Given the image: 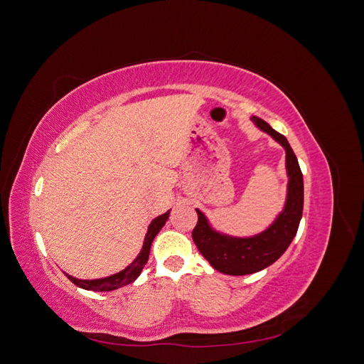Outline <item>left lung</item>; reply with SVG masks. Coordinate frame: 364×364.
<instances>
[{"label": "left lung", "instance_id": "obj_1", "mask_svg": "<svg viewBox=\"0 0 364 364\" xmlns=\"http://www.w3.org/2000/svg\"><path fill=\"white\" fill-rule=\"evenodd\" d=\"M250 121L285 150L287 194L282 209L273 222L261 232L249 237L222 232L213 226L205 213L196 208L199 220L193 230V240L197 249L217 272L232 277L261 272L279 259L296 237L304 209L302 171L287 138L258 117H250Z\"/></svg>", "mask_w": 364, "mask_h": 364}]
</instances>
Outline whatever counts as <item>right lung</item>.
Returning a JSON list of instances; mask_svg holds the SVG:
<instances>
[{"instance_id": "right-lung-1", "label": "right lung", "mask_w": 364, "mask_h": 364, "mask_svg": "<svg viewBox=\"0 0 364 364\" xmlns=\"http://www.w3.org/2000/svg\"><path fill=\"white\" fill-rule=\"evenodd\" d=\"M170 211L171 209H168L167 213H164V214L158 215L156 218L151 220V223L147 228V232H146L144 243H142L141 252L126 269L119 270L114 274H109V277H106V278H98V279H79V278L71 277V274H68V273H65V272L63 273L67 274V278L73 284H75L77 287H80L83 290H91V291H112V290L124 287V285L132 284L139 277L142 269H144V266L147 264L153 240H155V237L159 234V230L164 228V225L167 223V220L170 217Z\"/></svg>"}]
</instances>
